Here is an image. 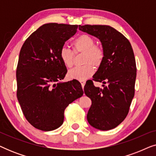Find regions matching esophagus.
Listing matches in <instances>:
<instances>
[{
  "instance_id": "34e87169",
  "label": "esophagus",
  "mask_w": 156,
  "mask_h": 156,
  "mask_svg": "<svg viewBox=\"0 0 156 156\" xmlns=\"http://www.w3.org/2000/svg\"><path fill=\"white\" fill-rule=\"evenodd\" d=\"M81 84H82V89H84V85H85V83H86V82H85V81H81Z\"/></svg>"
}]
</instances>
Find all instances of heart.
<instances>
[{"label": "heart", "instance_id": "obj_1", "mask_svg": "<svg viewBox=\"0 0 156 156\" xmlns=\"http://www.w3.org/2000/svg\"><path fill=\"white\" fill-rule=\"evenodd\" d=\"M74 53H83L82 63L84 65L76 67L68 72L70 78L84 81L92 75L93 67L101 66L104 58V52L101 47L96 45L94 39L89 35H82L72 43ZM59 57L63 65L68 68L73 65L74 53L69 49L63 47L59 51Z\"/></svg>", "mask_w": 156, "mask_h": 156}]
</instances>
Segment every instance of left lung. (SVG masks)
<instances>
[{
    "label": "left lung",
    "mask_w": 156,
    "mask_h": 156,
    "mask_svg": "<svg viewBox=\"0 0 156 156\" xmlns=\"http://www.w3.org/2000/svg\"><path fill=\"white\" fill-rule=\"evenodd\" d=\"M79 30L97 37L104 52L103 62L93 76L103 87H95L91 80L84 88L91 100L87 121L97 129H113L126 117L134 97L136 65L133 49L124 35L108 25H79Z\"/></svg>",
    "instance_id": "1"
}]
</instances>
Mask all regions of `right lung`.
Masks as SVG:
<instances>
[{
    "mask_svg": "<svg viewBox=\"0 0 156 156\" xmlns=\"http://www.w3.org/2000/svg\"><path fill=\"white\" fill-rule=\"evenodd\" d=\"M77 27L47 23L32 33L21 48L16 70L17 98L25 119L41 131L60 126L65 108L84 94L77 80L60 82L67 70L59 51Z\"/></svg>",
    "mask_w": 156,
    "mask_h": 156,
    "instance_id": "1",
    "label": "right lung"
}]
</instances>
